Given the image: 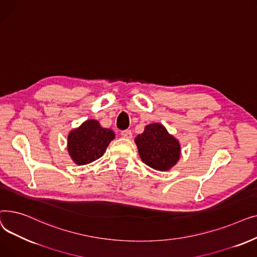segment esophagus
Segmentation results:
<instances>
[{
    "label": "esophagus",
    "instance_id": "34e87169",
    "mask_svg": "<svg viewBox=\"0 0 257 257\" xmlns=\"http://www.w3.org/2000/svg\"><path fill=\"white\" fill-rule=\"evenodd\" d=\"M120 136L125 139H131L132 138V132L130 130H123L120 132Z\"/></svg>",
    "mask_w": 257,
    "mask_h": 257
}]
</instances>
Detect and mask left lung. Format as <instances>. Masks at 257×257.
<instances>
[{"instance_id": "8db88e82", "label": "left lung", "mask_w": 257, "mask_h": 257, "mask_svg": "<svg viewBox=\"0 0 257 257\" xmlns=\"http://www.w3.org/2000/svg\"><path fill=\"white\" fill-rule=\"evenodd\" d=\"M144 163L158 171H168L180 157V145L160 124H151L136 139Z\"/></svg>"}]
</instances>
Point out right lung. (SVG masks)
<instances>
[{
  "label": "right lung",
  "mask_w": 257,
  "mask_h": 257,
  "mask_svg": "<svg viewBox=\"0 0 257 257\" xmlns=\"http://www.w3.org/2000/svg\"><path fill=\"white\" fill-rule=\"evenodd\" d=\"M113 139L112 130L101 127L96 119H88L71 131L67 150L77 165L83 166L100 158Z\"/></svg>",
  "instance_id": "add662e5"
}]
</instances>
